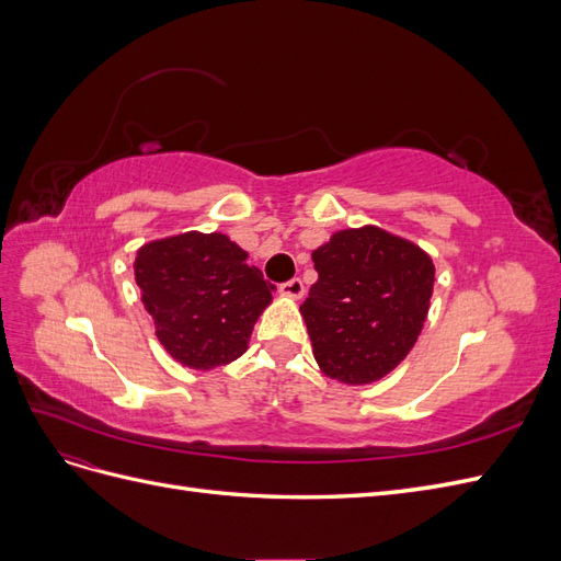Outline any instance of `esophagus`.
Returning <instances> with one entry per match:
<instances>
[{
  "label": "esophagus",
  "instance_id": "1",
  "mask_svg": "<svg viewBox=\"0 0 561 561\" xmlns=\"http://www.w3.org/2000/svg\"><path fill=\"white\" fill-rule=\"evenodd\" d=\"M304 293H307V287H304L301 278H293V280H287V283L280 285V295H285V297L301 299Z\"/></svg>",
  "mask_w": 561,
  "mask_h": 561
}]
</instances>
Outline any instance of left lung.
<instances>
[{"label": "left lung", "instance_id": "left-lung-1", "mask_svg": "<svg viewBox=\"0 0 561 561\" xmlns=\"http://www.w3.org/2000/svg\"><path fill=\"white\" fill-rule=\"evenodd\" d=\"M318 280L299 311L322 375L351 386L383 379L426 322L435 266L379 227L344 229L311 252Z\"/></svg>", "mask_w": 561, "mask_h": 561}]
</instances>
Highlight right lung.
Segmentation results:
<instances>
[{
	"mask_svg": "<svg viewBox=\"0 0 561 561\" xmlns=\"http://www.w3.org/2000/svg\"><path fill=\"white\" fill-rule=\"evenodd\" d=\"M245 260L248 252L217 231L168 236L138 250L133 268L142 304L159 342L184 367L206 371L248 351L276 287Z\"/></svg>",
	"mask_w": 561,
	"mask_h": 561,
	"instance_id": "1",
	"label": "right lung"
}]
</instances>
